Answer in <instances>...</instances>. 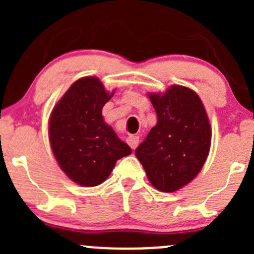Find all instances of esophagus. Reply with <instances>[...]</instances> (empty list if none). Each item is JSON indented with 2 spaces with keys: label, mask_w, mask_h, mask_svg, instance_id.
I'll use <instances>...</instances> for the list:
<instances>
[{
  "label": "esophagus",
  "mask_w": 254,
  "mask_h": 254,
  "mask_svg": "<svg viewBox=\"0 0 254 254\" xmlns=\"http://www.w3.org/2000/svg\"><path fill=\"white\" fill-rule=\"evenodd\" d=\"M139 136H136V135H130V136H127V142L129 143L130 147L132 148V150H135V148L137 147V145H139Z\"/></svg>",
  "instance_id": "obj_1"
}]
</instances>
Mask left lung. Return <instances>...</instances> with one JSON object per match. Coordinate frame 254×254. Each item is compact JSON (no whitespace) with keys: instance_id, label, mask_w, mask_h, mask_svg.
Wrapping results in <instances>:
<instances>
[{"instance_id":"left-lung-1","label":"left lung","mask_w":254,"mask_h":254,"mask_svg":"<svg viewBox=\"0 0 254 254\" xmlns=\"http://www.w3.org/2000/svg\"><path fill=\"white\" fill-rule=\"evenodd\" d=\"M157 124L135 150L150 183L172 193L200 172L209 155L211 127L204 104L193 89L173 84L148 94Z\"/></svg>"}]
</instances>
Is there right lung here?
I'll return each mask as SVG.
<instances>
[{"mask_svg":"<svg viewBox=\"0 0 254 254\" xmlns=\"http://www.w3.org/2000/svg\"><path fill=\"white\" fill-rule=\"evenodd\" d=\"M113 94L101 79L87 76L73 82L51 112L49 139L54 156L66 176L82 187L103 183L115 162L131 153L102 115Z\"/></svg>","mask_w":254,"mask_h":254,"instance_id":"1","label":"right lung"}]
</instances>
